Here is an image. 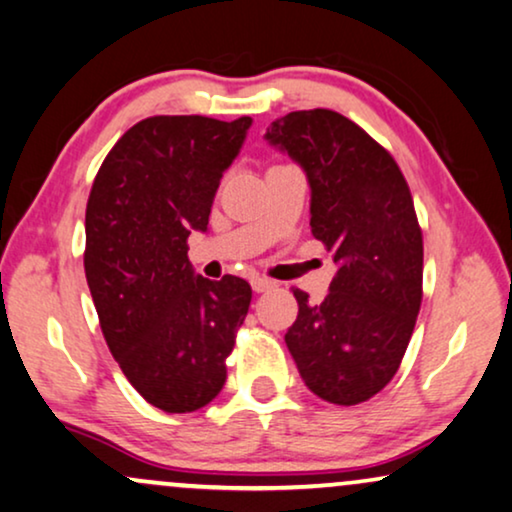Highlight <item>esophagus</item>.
Masks as SVG:
<instances>
[{
    "instance_id": "34e87169",
    "label": "esophagus",
    "mask_w": 512,
    "mask_h": 512,
    "mask_svg": "<svg viewBox=\"0 0 512 512\" xmlns=\"http://www.w3.org/2000/svg\"><path fill=\"white\" fill-rule=\"evenodd\" d=\"M250 285L255 292H267L271 288H276V281H271V278H264V276H252Z\"/></svg>"
}]
</instances>
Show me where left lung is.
<instances>
[{"label": "left lung", "mask_w": 512, "mask_h": 512, "mask_svg": "<svg viewBox=\"0 0 512 512\" xmlns=\"http://www.w3.org/2000/svg\"><path fill=\"white\" fill-rule=\"evenodd\" d=\"M264 140L304 170L311 231L337 274L320 304L295 290L285 335L304 384L335 405H358L393 379L421 306L424 243L393 156L332 109L274 121Z\"/></svg>", "instance_id": "left-lung-1"}]
</instances>
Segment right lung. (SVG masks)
<instances>
[{"instance_id": "add662e5", "label": "right lung", "mask_w": 512, "mask_h": 512, "mask_svg": "<svg viewBox=\"0 0 512 512\" xmlns=\"http://www.w3.org/2000/svg\"><path fill=\"white\" fill-rule=\"evenodd\" d=\"M250 117H149L121 135L86 206L84 269L102 335L149 405L201 410L227 381L252 290L208 281L187 257L208 231L222 173L241 152Z\"/></svg>"}]
</instances>
